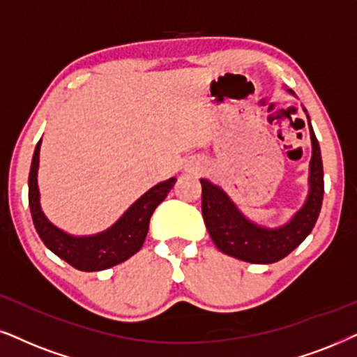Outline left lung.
Instances as JSON below:
<instances>
[{"instance_id": "8db88e82", "label": "left lung", "mask_w": 357, "mask_h": 357, "mask_svg": "<svg viewBox=\"0 0 357 357\" xmlns=\"http://www.w3.org/2000/svg\"><path fill=\"white\" fill-rule=\"evenodd\" d=\"M313 156L310 165V194L306 204L290 222L280 229H261L247 220L232 204L227 194L201 179V209L211 238L224 254L250 264H273L296 249L313 231L319 215L324 192L323 161L319 143L310 125Z\"/></svg>"}]
</instances>
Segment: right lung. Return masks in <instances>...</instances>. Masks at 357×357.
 <instances>
[{"mask_svg": "<svg viewBox=\"0 0 357 357\" xmlns=\"http://www.w3.org/2000/svg\"><path fill=\"white\" fill-rule=\"evenodd\" d=\"M39 146L34 150L29 171V207L36 231L49 250L62 260L82 272H98L119 265L137 254L145 242L150 219L158 206L163 202L166 194L173 188L174 178L163 181L143 194L135 204L125 212L119 222L110 229L92 237H72L49 222L39 204L38 166Z\"/></svg>", "mask_w": 357, "mask_h": 357, "instance_id": "add662e5", "label": "right lung"}]
</instances>
